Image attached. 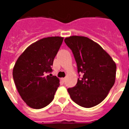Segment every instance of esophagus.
<instances>
[{
    "mask_svg": "<svg viewBox=\"0 0 129 129\" xmlns=\"http://www.w3.org/2000/svg\"><path fill=\"white\" fill-rule=\"evenodd\" d=\"M62 82H64H64L66 81V78H65V77H64V78H62Z\"/></svg>",
    "mask_w": 129,
    "mask_h": 129,
    "instance_id": "esophagus-1",
    "label": "esophagus"
}]
</instances>
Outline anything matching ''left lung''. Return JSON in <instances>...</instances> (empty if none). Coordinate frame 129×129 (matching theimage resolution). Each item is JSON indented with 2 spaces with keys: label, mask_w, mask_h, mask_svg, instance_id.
Listing matches in <instances>:
<instances>
[{
  "label": "left lung",
  "mask_w": 129,
  "mask_h": 129,
  "mask_svg": "<svg viewBox=\"0 0 129 129\" xmlns=\"http://www.w3.org/2000/svg\"><path fill=\"white\" fill-rule=\"evenodd\" d=\"M64 42L74 54L79 74L76 86L68 88L70 98L85 108L100 104L114 85L116 63L98 44L88 37L71 36Z\"/></svg>",
  "instance_id": "1"
}]
</instances>
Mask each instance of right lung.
<instances>
[{"label": "right lung", "mask_w": 129, "mask_h": 129, "mask_svg": "<svg viewBox=\"0 0 129 129\" xmlns=\"http://www.w3.org/2000/svg\"><path fill=\"white\" fill-rule=\"evenodd\" d=\"M62 41L63 37H50L35 42L25 50L15 64V84L23 101L31 108H44L54 98L59 80L50 73Z\"/></svg>", "instance_id": "obj_1"}]
</instances>
